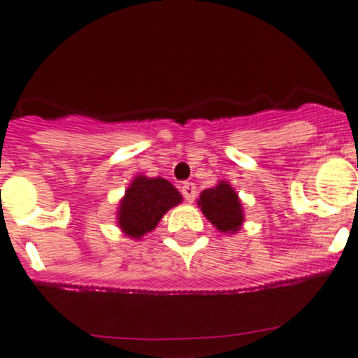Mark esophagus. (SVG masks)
I'll list each match as a JSON object with an SVG mask.
<instances>
[{"instance_id":"34e87169","label":"esophagus","mask_w":358,"mask_h":358,"mask_svg":"<svg viewBox=\"0 0 358 358\" xmlns=\"http://www.w3.org/2000/svg\"><path fill=\"white\" fill-rule=\"evenodd\" d=\"M180 193H182L184 199H186L187 203H193L194 198H196V193H198V189H196V186L193 182H184L182 186H180Z\"/></svg>"}]
</instances>
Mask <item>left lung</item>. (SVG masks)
I'll list each match as a JSON object with an SVG mask.
<instances>
[{"label":"left lung","instance_id":"left-lung-1","mask_svg":"<svg viewBox=\"0 0 358 358\" xmlns=\"http://www.w3.org/2000/svg\"><path fill=\"white\" fill-rule=\"evenodd\" d=\"M198 205L201 206L205 217L220 232H236L244 222L239 196L227 182H220L217 187L203 191Z\"/></svg>","mask_w":358,"mask_h":358}]
</instances>
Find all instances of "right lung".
<instances>
[{
  "label": "right lung",
  "instance_id": "1",
  "mask_svg": "<svg viewBox=\"0 0 358 358\" xmlns=\"http://www.w3.org/2000/svg\"><path fill=\"white\" fill-rule=\"evenodd\" d=\"M182 196L169 180L138 176L126 191L117 211L119 227L133 239L152 232L160 218L172 206L179 205Z\"/></svg>",
  "mask_w": 358,
  "mask_h": 358
}]
</instances>
